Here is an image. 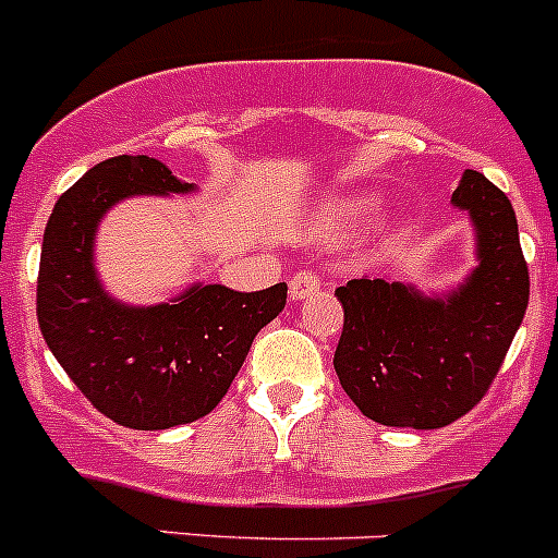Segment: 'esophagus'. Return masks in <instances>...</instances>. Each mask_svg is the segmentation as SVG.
Returning <instances> with one entry per match:
<instances>
[{"mask_svg":"<svg viewBox=\"0 0 558 558\" xmlns=\"http://www.w3.org/2000/svg\"><path fill=\"white\" fill-rule=\"evenodd\" d=\"M317 290H320V276H317L315 270H299V274H293V279H290V299L293 301L310 299Z\"/></svg>","mask_w":558,"mask_h":558,"instance_id":"obj_1","label":"esophagus"}]
</instances>
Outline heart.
I'll list each match as a JSON object with an SVG mask.
<instances>
[{
  "mask_svg": "<svg viewBox=\"0 0 558 558\" xmlns=\"http://www.w3.org/2000/svg\"><path fill=\"white\" fill-rule=\"evenodd\" d=\"M384 210V196L375 194V191H364V194H350L339 196L323 210V232L331 238L350 235V232H359L375 221V216Z\"/></svg>",
  "mask_w": 558,
  "mask_h": 558,
  "instance_id": "obj_1",
  "label": "heart"
}]
</instances>
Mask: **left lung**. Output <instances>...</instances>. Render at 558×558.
Instances as JSON below:
<instances>
[{"label":"left lung","mask_w":558,"mask_h":558,"mask_svg":"<svg viewBox=\"0 0 558 558\" xmlns=\"http://www.w3.org/2000/svg\"><path fill=\"white\" fill-rule=\"evenodd\" d=\"M476 238V268L424 295L391 279H350L333 369L359 411L386 427L435 429L490 389L529 306V265L507 194L465 169L452 194Z\"/></svg>","instance_id":"obj_1"}]
</instances>
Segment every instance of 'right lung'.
Here are the masks:
<instances>
[{"label":"right lung","instance_id":"1","mask_svg":"<svg viewBox=\"0 0 558 558\" xmlns=\"http://www.w3.org/2000/svg\"><path fill=\"white\" fill-rule=\"evenodd\" d=\"M167 163L114 156L57 199L44 232L37 323L68 378L111 422L169 429L208 416L248 348L288 301V284L238 293L196 282L156 306L109 295L95 268L100 219L125 196L191 194Z\"/></svg>","mask_w":558,"mask_h":558}]
</instances>
